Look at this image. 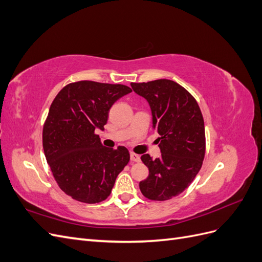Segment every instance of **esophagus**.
Returning a JSON list of instances; mask_svg holds the SVG:
<instances>
[{"instance_id": "34e87169", "label": "esophagus", "mask_w": 262, "mask_h": 262, "mask_svg": "<svg viewBox=\"0 0 262 262\" xmlns=\"http://www.w3.org/2000/svg\"><path fill=\"white\" fill-rule=\"evenodd\" d=\"M130 160H131V162H140V156L136 153L131 152L130 153Z\"/></svg>"}]
</instances>
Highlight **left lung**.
I'll return each mask as SVG.
<instances>
[{
  "mask_svg": "<svg viewBox=\"0 0 262 262\" xmlns=\"http://www.w3.org/2000/svg\"><path fill=\"white\" fill-rule=\"evenodd\" d=\"M131 87L152 110V128L160 134L162 153L155 160L141 156L148 177L140 181V190L149 200H169L190 186L202 166L205 132L200 107L191 94L170 80L131 83Z\"/></svg>",
  "mask_w": 262,
  "mask_h": 262,
  "instance_id": "left-lung-1",
  "label": "left lung"
}]
</instances>
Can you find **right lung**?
<instances>
[{
    "label": "right lung",
    "instance_id": "add662e5",
    "mask_svg": "<svg viewBox=\"0 0 262 262\" xmlns=\"http://www.w3.org/2000/svg\"><path fill=\"white\" fill-rule=\"evenodd\" d=\"M131 92L121 84L80 81L63 87L53 99L43 124V152L57 184L74 200H106L129 163L126 147H105L95 131L104 130L110 108Z\"/></svg>",
    "mask_w": 262,
    "mask_h": 262
}]
</instances>
